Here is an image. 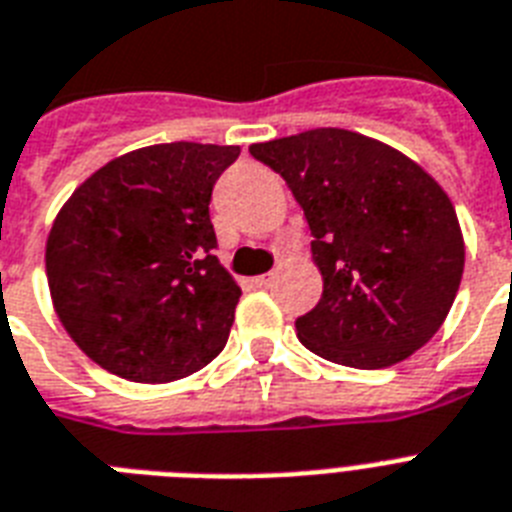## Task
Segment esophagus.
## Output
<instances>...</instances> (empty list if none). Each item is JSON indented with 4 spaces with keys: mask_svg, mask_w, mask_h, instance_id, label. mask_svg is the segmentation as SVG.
I'll list each match as a JSON object with an SVG mask.
<instances>
[{
    "mask_svg": "<svg viewBox=\"0 0 512 512\" xmlns=\"http://www.w3.org/2000/svg\"><path fill=\"white\" fill-rule=\"evenodd\" d=\"M270 281H273V273H268V276H257L255 286H260V289H263V286H270Z\"/></svg>",
    "mask_w": 512,
    "mask_h": 512,
    "instance_id": "obj_1",
    "label": "esophagus"
}]
</instances>
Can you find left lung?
<instances>
[{
    "label": "left lung",
    "instance_id": "1",
    "mask_svg": "<svg viewBox=\"0 0 512 512\" xmlns=\"http://www.w3.org/2000/svg\"><path fill=\"white\" fill-rule=\"evenodd\" d=\"M305 210L321 302L297 318L307 350L376 371L421 350L450 313L465 247L450 197L397 149L344 128L252 144Z\"/></svg>",
    "mask_w": 512,
    "mask_h": 512
}]
</instances>
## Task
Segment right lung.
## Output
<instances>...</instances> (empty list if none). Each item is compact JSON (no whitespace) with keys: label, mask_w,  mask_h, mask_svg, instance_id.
Returning <instances> with one entry per match:
<instances>
[{"label":"right lung","mask_w":512,"mask_h":512,"mask_svg":"<svg viewBox=\"0 0 512 512\" xmlns=\"http://www.w3.org/2000/svg\"><path fill=\"white\" fill-rule=\"evenodd\" d=\"M239 147L173 141L107 162L47 239L54 310L105 371L168 384L226 347L242 289L220 265L210 199Z\"/></svg>","instance_id":"add662e5"}]
</instances>
